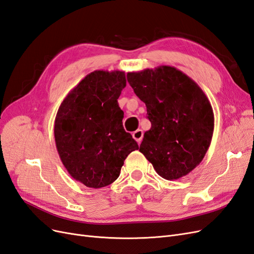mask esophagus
Instances as JSON below:
<instances>
[{
    "instance_id": "esophagus-1",
    "label": "esophagus",
    "mask_w": 254,
    "mask_h": 254,
    "mask_svg": "<svg viewBox=\"0 0 254 254\" xmlns=\"http://www.w3.org/2000/svg\"><path fill=\"white\" fill-rule=\"evenodd\" d=\"M143 135H144V133H143V130L142 129H137V130H135V131L132 133V136H133V139L137 142V143H141V141H142V139H143Z\"/></svg>"
}]
</instances>
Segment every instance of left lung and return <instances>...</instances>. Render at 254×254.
I'll return each instance as SVG.
<instances>
[{"label": "left lung", "mask_w": 254, "mask_h": 254, "mask_svg": "<svg viewBox=\"0 0 254 254\" xmlns=\"http://www.w3.org/2000/svg\"><path fill=\"white\" fill-rule=\"evenodd\" d=\"M127 79L151 123L140 151L162 178L187 176L200 164L212 141L209 98L187 74L170 65L129 72Z\"/></svg>", "instance_id": "8db88e82"}]
</instances>
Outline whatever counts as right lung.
I'll use <instances>...</instances> for the list:
<instances>
[{
  "mask_svg": "<svg viewBox=\"0 0 254 254\" xmlns=\"http://www.w3.org/2000/svg\"><path fill=\"white\" fill-rule=\"evenodd\" d=\"M125 87V72L94 71L68 92L57 111L54 135L61 162L88 188L114 182L127 156L139 148L123 127L118 98Z\"/></svg>",
  "mask_w": 254,
  "mask_h": 254,
  "instance_id": "add662e5",
  "label": "right lung"
}]
</instances>
